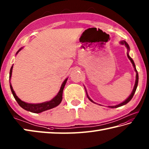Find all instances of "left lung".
<instances>
[{
    "label": "left lung",
    "mask_w": 149,
    "mask_h": 149,
    "mask_svg": "<svg viewBox=\"0 0 149 149\" xmlns=\"http://www.w3.org/2000/svg\"><path fill=\"white\" fill-rule=\"evenodd\" d=\"M120 43L121 44H122V45H125V46H126V47L127 48V49H128V51L130 50V47H129V44L127 43V42L125 41V40H122V41H121ZM127 56H128V58H129V59L130 60V62H131V63H132V65H133V67H134V70H135V71H136V81H135V84H134V89H133V90H132V93H131V94H130V95L128 97V98L127 99H126L125 101L124 102H123L122 103H121V104H118V105H114V106H109V107H110V108H117V107H121V106H122V105H125V104H127V103L128 102H129L130 100H131V99L132 98V97H133V96H134V93H135V92H136V89H137V87H138V71H137V70H136V66H135V64H134V61H133V60L131 58H130V56H129V53L127 52ZM86 94H87V98H89V100H90L91 102H93V103H95L94 102L93 100L91 99L90 98H89V96H88V95H87V92H86Z\"/></svg>",
    "instance_id": "8db88e82"
}]
</instances>
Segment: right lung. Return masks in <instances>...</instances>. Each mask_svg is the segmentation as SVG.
I'll return each instance as SVG.
<instances>
[{
	"label": "right lung",
	"instance_id": "right-lung-1",
	"mask_svg": "<svg viewBox=\"0 0 149 149\" xmlns=\"http://www.w3.org/2000/svg\"><path fill=\"white\" fill-rule=\"evenodd\" d=\"M23 47H21L20 49L17 51L16 54L19 52V51L22 49ZM13 65L11 66V69H10V80H11V74H12V70H13ZM68 80V78H66L65 80L63 81V82L62 83L61 87H60V89L59 91V92L58 93L57 95L54 97V98L51 100L50 101L48 102H45L43 103H40V104H28V103L24 102L22 101L19 97H18L16 94H15V91H13V87H12L10 81V89L12 92V94L14 96L15 99L16 100V101L17 102L18 104L20 106L22 109H25V110L31 112V113H40L42 112L49 110V109H53L54 107H56V106L58 105L60 103L62 102V93H63V88L65 87V85L66 84V81Z\"/></svg>",
	"mask_w": 149,
	"mask_h": 149
}]
</instances>
